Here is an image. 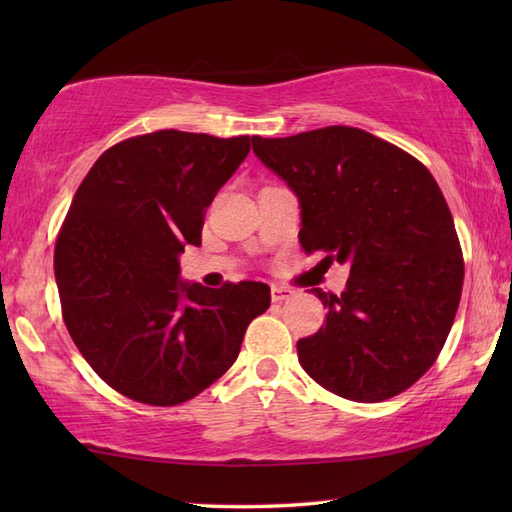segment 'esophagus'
<instances>
[{
	"label": "esophagus",
	"mask_w": 512,
	"mask_h": 512,
	"mask_svg": "<svg viewBox=\"0 0 512 512\" xmlns=\"http://www.w3.org/2000/svg\"><path fill=\"white\" fill-rule=\"evenodd\" d=\"M270 297H273L275 303H279V301H286L290 297H295V290L284 288V286H273V288H270Z\"/></svg>",
	"instance_id": "obj_1"
}]
</instances>
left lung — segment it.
<instances>
[{
    "label": "left lung",
    "mask_w": 512,
    "mask_h": 512,
    "mask_svg": "<svg viewBox=\"0 0 512 512\" xmlns=\"http://www.w3.org/2000/svg\"><path fill=\"white\" fill-rule=\"evenodd\" d=\"M253 151L297 195L303 250L350 266L339 297L312 288L328 314L297 343L301 367L347 400L398 396L436 361L460 306L462 250L438 182L345 125L255 136Z\"/></svg>",
    "instance_id": "left-lung-1"
}]
</instances>
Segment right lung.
<instances>
[{
	"label": "right lung",
	"mask_w": 512,
	"mask_h": 512,
	"mask_svg": "<svg viewBox=\"0 0 512 512\" xmlns=\"http://www.w3.org/2000/svg\"><path fill=\"white\" fill-rule=\"evenodd\" d=\"M248 136L178 129L110 147L76 189L54 248L63 321L85 361L118 394L171 407L235 363L270 288L180 279L202 244L204 211L250 151Z\"/></svg>",
	"instance_id": "right-lung-1"
}]
</instances>
